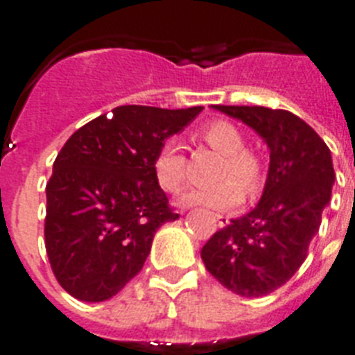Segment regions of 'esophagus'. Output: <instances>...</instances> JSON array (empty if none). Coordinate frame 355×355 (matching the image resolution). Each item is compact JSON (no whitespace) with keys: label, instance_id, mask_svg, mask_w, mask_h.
<instances>
[{"label":"esophagus","instance_id":"obj_1","mask_svg":"<svg viewBox=\"0 0 355 355\" xmlns=\"http://www.w3.org/2000/svg\"><path fill=\"white\" fill-rule=\"evenodd\" d=\"M216 220H218V227H225L229 224V218L224 215H216Z\"/></svg>","mask_w":355,"mask_h":355}]
</instances>
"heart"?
<instances>
[{"instance_id":"1","label":"heart","mask_w":355,"mask_h":355,"mask_svg":"<svg viewBox=\"0 0 355 355\" xmlns=\"http://www.w3.org/2000/svg\"><path fill=\"white\" fill-rule=\"evenodd\" d=\"M199 140L209 149L222 155L211 187L190 188L180 197L181 206H206L213 209L234 208L243 199L244 184L247 193L254 196L265 184V165L258 153L247 149L245 137L229 121H211L197 133ZM153 175L162 190L168 193L180 192L188 178L187 158L178 140L168 139L159 146L153 158Z\"/></svg>"}]
</instances>
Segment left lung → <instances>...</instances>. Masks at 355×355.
<instances>
[{
    "instance_id": "1",
    "label": "left lung",
    "mask_w": 355,
    "mask_h": 355,
    "mask_svg": "<svg viewBox=\"0 0 355 355\" xmlns=\"http://www.w3.org/2000/svg\"><path fill=\"white\" fill-rule=\"evenodd\" d=\"M213 108L249 124L270 147V168L258 206L216 231L200 250L206 268L222 286L256 299L286 284L306 259L331 200V150L288 110Z\"/></svg>"
}]
</instances>
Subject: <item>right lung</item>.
<instances>
[{"instance_id":"obj_1","label":"right lung","mask_w":355,"mask_h":355,"mask_svg":"<svg viewBox=\"0 0 355 355\" xmlns=\"http://www.w3.org/2000/svg\"><path fill=\"white\" fill-rule=\"evenodd\" d=\"M202 106H117L69 137L46 184L44 241L56 281L85 302L114 297L142 270L153 236L178 218L153 158Z\"/></svg>"}]
</instances>
